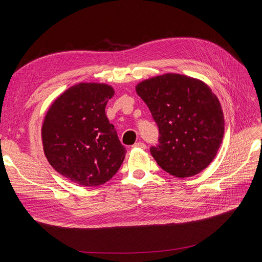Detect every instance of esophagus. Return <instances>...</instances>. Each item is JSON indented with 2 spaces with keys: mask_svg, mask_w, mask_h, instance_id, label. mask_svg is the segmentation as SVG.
Here are the masks:
<instances>
[{
  "mask_svg": "<svg viewBox=\"0 0 262 262\" xmlns=\"http://www.w3.org/2000/svg\"><path fill=\"white\" fill-rule=\"evenodd\" d=\"M134 147H140V148H146V145L143 143V142H136L134 145Z\"/></svg>",
  "mask_w": 262,
  "mask_h": 262,
  "instance_id": "obj_1",
  "label": "esophagus"
}]
</instances>
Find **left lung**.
<instances>
[{
	"label": "left lung",
	"mask_w": 262,
	"mask_h": 262,
	"mask_svg": "<svg viewBox=\"0 0 262 262\" xmlns=\"http://www.w3.org/2000/svg\"><path fill=\"white\" fill-rule=\"evenodd\" d=\"M136 91L159 129L150 154L176 177H190L207 168L224 135V117L216 95L202 80L168 73L145 79Z\"/></svg>",
	"instance_id": "left-lung-1"
}]
</instances>
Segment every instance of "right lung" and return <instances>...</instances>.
<instances>
[{
    "mask_svg": "<svg viewBox=\"0 0 262 262\" xmlns=\"http://www.w3.org/2000/svg\"><path fill=\"white\" fill-rule=\"evenodd\" d=\"M114 88L80 82L53 102L41 137L51 166L68 180L84 187L105 184L125 158L124 147L105 113Z\"/></svg>",
    "mask_w": 262,
    "mask_h": 262,
    "instance_id": "obj_1",
    "label": "right lung"
}]
</instances>
